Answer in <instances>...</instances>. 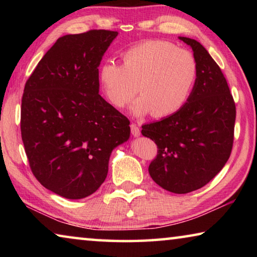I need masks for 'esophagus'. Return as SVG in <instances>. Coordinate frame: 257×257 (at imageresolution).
I'll use <instances>...</instances> for the list:
<instances>
[{
    "label": "esophagus",
    "instance_id": "obj_1",
    "mask_svg": "<svg viewBox=\"0 0 257 257\" xmlns=\"http://www.w3.org/2000/svg\"><path fill=\"white\" fill-rule=\"evenodd\" d=\"M130 129H132V134H133V136H135V137L141 136V129H139V127H138L137 124L133 123L132 125H130Z\"/></svg>",
    "mask_w": 257,
    "mask_h": 257
}]
</instances>
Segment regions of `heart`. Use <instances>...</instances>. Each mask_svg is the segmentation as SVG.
I'll return each instance as SVG.
<instances>
[{
    "label": "heart",
    "instance_id": "obj_1",
    "mask_svg": "<svg viewBox=\"0 0 257 257\" xmlns=\"http://www.w3.org/2000/svg\"><path fill=\"white\" fill-rule=\"evenodd\" d=\"M122 66L107 60L98 68L104 96L116 108L128 106L138 93L133 112L158 118L171 115L188 99L198 66L191 52L164 41H147L121 54Z\"/></svg>",
    "mask_w": 257,
    "mask_h": 257
}]
</instances>
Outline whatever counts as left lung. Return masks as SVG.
Listing matches in <instances>:
<instances>
[{"label": "left lung", "mask_w": 257, "mask_h": 257, "mask_svg": "<svg viewBox=\"0 0 257 257\" xmlns=\"http://www.w3.org/2000/svg\"><path fill=\"white\" fill-rule=\"evenodd\" d=\"M194 51L198 73L179 111L142 125L143 136L158 146L149 172L156 184L175 194H187L208 184L231 154L236 104L228 82L201 43L180 37Z\"/></svg>", "instance_id": "8db88e82"}]
</instances>
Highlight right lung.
<instances>
[{"mask_svg":"<svg viewBox=\"0 0 257 257\" xmlns=\"http://www.w3.org/2000/svg\"><path fill=\"white\" fill-rule=\"evenodd\" d=\"M118 32L60 37L26 81L21 138L35 178L53 193L80 199L105 180L112 150L130 121L98 94V66Z\"/></svg>","mask_w":257,"mask_h":257,"instance_id":"1","label":"right lung"}]
</instances>
